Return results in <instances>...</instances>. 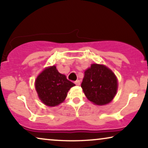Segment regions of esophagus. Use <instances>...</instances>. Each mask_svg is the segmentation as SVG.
I'll list each match as a JSON object with an SVG mask.
<instances>
[{
	"label": "esophagus",
	"instance_id": "esophagus-1",
	"mask_svg": "<svg viewBox=\"0 0 148 148\" xmlns=\"http://www.w3.org/2000/svg\"><path fill=\"white\" fill-rule=\"evenodd\" d=\"M75 84L76 86H80V81L79 80H77L76 81V82H75Z\"/></svg>",
	"mask_w": 148,
	"mask_h": 148
}]
</instances>
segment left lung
Instances as JSON below:
<instances>
[{
    "instance_id": "8db88e82",
    "label": "left lung",
    "mask_w": 148,
    "mask_h": 148,
    "mask_svg": "<svg viewBox=\"0 0 148 148\" xmlns=\"http://www.w3.org/2000/svg\"><path fill=\"white\" fill-rule=\"evenodd\" d=\"M81 87L88 100L95 105L104 106L116 96L118 79L108 66L93 63L84 71Z\"/></svg>"
}]
</instances>
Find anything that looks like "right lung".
Here are the masks:
<instances>
[{
    "mask_svg": "<svg viewBox=\"0 0 148 148\" xmlns=\"http://www.w3.org/2000/svg\"><path fill=\"white\" fill-rule=\"evenodd\" d=\"M34 86L40 101L46 106L54 107L64 102L69 90L75 85L52 65L44 68L38 75Z\"/></svg>",
    "mask_w": 148,
    "mask_h": 148,
    "instance_id": "right-lung-1",
    "label": "right lung"
}]
</instances>
